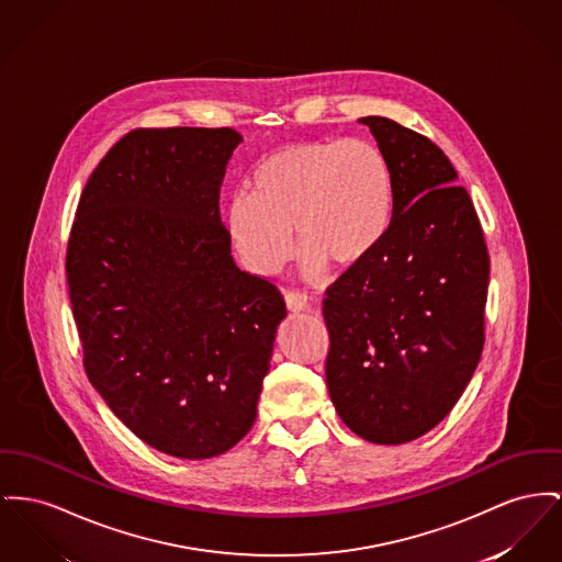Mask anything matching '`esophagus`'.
<instances>
[{
  "mask_svg": "<svg viewBox=\"0 0 562 562\" xmlns=\"http://www.w3.org/2000/svg\"><path fill=\"white\" fill-rule=\"evenodd\" d=\"M284 301H286V307H289V312H310V310H314L316 305L307 299V295H303V293H284Z\"/></svg>",
  "mask_w": 562,
  "mask_h": 562,
  "instance_id": "esophagus-1",
  "label": "esophagus"
}]
</instances>
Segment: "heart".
<instances>
[{"mask_svg": "<svg viewBox=\"0 0 562 562\" xmlns=\"http://www.w3.org/2000/svg\"><path fill=\"white\" fill-rule=\"evenodd\" d=\"M393 221V176L384 153L367 139H314L278 148L252 173V193L233 195L227 233L241 263L273 276L293 255L316 282L329 263L367 261Z\"/></svg>", "mask_w": 562, "mask_h": 562, "instance_id": "heart-1", "label": "heart"}]
</instances>
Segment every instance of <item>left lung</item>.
<instances>
[{"mask_svg": "<svg viewBox=\"0 0 562 562\" xmlns=\"http://www.w3.org/2000/svg\"><path fill=\"white\" fill-rule=\"evenodd\" d=\"M393 176V221L375 252L327 291V386L344 425L407 443L461 398L484 348L491 259L457 169L430 139L359 119Z\"/></svg>", "mask_w": 562, "mask_h": 562, "instance_id": "obj_1", "label": "left lung"}]
</instances>
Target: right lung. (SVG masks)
<instances>
[{"label": "right lung", "instance_id": "obj_1", "mask_svg": "<svg viewBox=\"0 0 562 562\" xmlns=\"http://www.w3.org/2000/svg\"><path fill=\"white\" fill-rule=\"evenodd\" d=\"M239 142L229 127L127 133L91 173L67 244L91 384L176 459L218 457L252 429L286 316L278 289L235 265L221 221Z\"/></svg>", "mask_w": 562, "mask_h": 562}]
</instances>
